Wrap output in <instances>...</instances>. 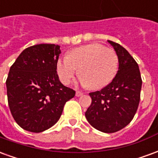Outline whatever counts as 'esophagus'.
<instances>
[{
  "mask_svg": "<svg viewBox=\"0 0 158 158\" xmlns=\"http://www.w3.org/2000/svg\"><path fill=\"white\" fill-rule=\"evenodd\" d=\"M83 95L82 91H79V90H77L76 91V96H81Z\"/></svg>",
  "mask_w": 158,
  "mask_h": 158,
  "instance_id": "1",
  "label": "esophagus"
}]
</instances>
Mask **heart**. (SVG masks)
Here are the masks:
<instances>
[{"label":"heart","mask_w":158,"mask_h":158,"mask_svg":"<svg viewBox=\"0 0 158 158\" xmlns=\"http://www.w3.org/2000/svg\"><path fill=\"white\" fill-rule=\"evenodd\" d=\"M80 82L91 89L107 85L118 69V56L112 49L100 44H90L73 49L69 56H62L56 62L60 80L68 85L78 74Z\"/></svg>","instance_id":"heart-1"}]
</instances>
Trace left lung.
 <instances>
[{
	"label": "left lung",
	"mask_w": 158,
	"mask_h": 158,
	"mask_svg": "<svg viewBox=\"0 0 158 158\" xmlns=\"http://www.w3.org/2000/svg\"><path fill=\"white\" fill-rule=\"evenodd\" d=\"M118 56V70L112 82L89 93L91 105L85 112L89 124L104 133H114L131 122L138 109L142 79L139 66L127 50L108 40Z\"/></svg>",
	"instance_id": "1"
}]
</instances>
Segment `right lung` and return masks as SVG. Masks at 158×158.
Masks as SVG:
<instances>
[{"label":"right lung","mask_w":158,"mask_h":158,"mask_svg":"<svg viewBox=\"0 0 158 158\" xmlns=\"http://www.w3.org/2000/svg\"><path fill=\"white\" fill-rule=\"evenodd\" d=\"M60 46L40 44L26 48L10 68L6 81L11 113L22 129L40 133L62 115L75 90L60 82L56 62Z\"/></svg>","instance_id":"right-lung-1"}]
</instances>
